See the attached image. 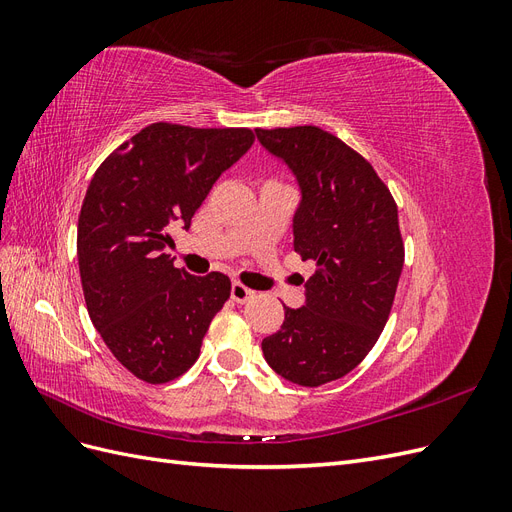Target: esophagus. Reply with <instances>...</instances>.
<instances>
[{
  "label": "esophagus",
  "instance_id": "34e87169",
  "mask_svg": "<svg viewBox=\"0 0 512 512\" xmlns=\"http://www.w3.org/2000/svg\"><path fill=\"white\" fill-rule=\"evenodd\" d=\"M254 290H250V288H245L243 284H239V282H232V286H230V299L232 301H237V303H247V301H252L254 299Z\"/></svg>",
  "mask_w": 512,
  "mask_h": 512
}]
</instances>
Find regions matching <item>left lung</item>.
<instances>
[{"mask_svg": "<svg viewBox=\"0 0 512 512\" xmlns=\"http://www.w3.org/2000/svg\"><path fill=\"white\" fill-rule=\"evenodd\" d=\"M297 179L292 245L316 262L305 303L284 305L282 329L262 339L269 367L299 386L346 376L374 348L404 267L397 207L371 164L316 126L256 130Z\"/></svg>", "mask_w": 512, "mask_h": 512, "instance_id": "1", "label": "left lung"}]
</instances>
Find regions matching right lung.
I'll return each instance as SVG.
<instances>
[{
	"instance_id": "1",
	"label": "right lung",
	"mask_w": 512,
	"mask_h": 512,
	"mask_svg": "<svg viewBox=\"0 0 512 512\" xmlns=\"http://www.w3.org/2000/svg\"><path fill=\"white\" fill-rule=\"evenodd\" d=\"M247 128L153 123L108 156L91 179L76 252L87 312L115 359L164 384L188 371L213 316L230 297L228 275L177 269L170 232L188 230L213 183L252 147Z\"/></svg>"
}]
</instances>
